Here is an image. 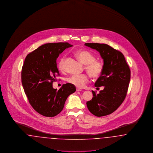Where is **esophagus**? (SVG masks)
Wrapping results in <instances>:
<instances>
[{"instance_id":"1","label":"esophagus","mask_w":153,"mask_h":153,"mask_svg":"<svg viewBox=\"0 0 153 153\" xmlns=\"http://www.w3.org/2000/svg\"><path fill=\"white\" fill-rule=\"evenodd\" d=\"M76 91H79V92H81V91H82V89H80V88H76Z\"/></svg>"}]
</instances>
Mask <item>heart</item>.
<instances>
[{
    "label": "heart",
    "instance_id": "1",
    "mask_svg": "<svg viewBox=\"0 0 153 153\" xmlns=\"http://www.w3.org/2000/svg\"><path fill=\"white\" fill-rule=\"evenodd\" d=\"M75 55L82 64L85 65V69L92 78L97 79L101 76L104 71L103 64L96 60L92 53L86 50H81L76 51ZM65 59L64 56L58 61V68L61 72L65 71ZM66 81L76 87L82 88L87 83L88 76L86 74H73L68 77Z\"/></svg>",
    "mask_w": 153,
    "mask_h": 153
}]
</instances>
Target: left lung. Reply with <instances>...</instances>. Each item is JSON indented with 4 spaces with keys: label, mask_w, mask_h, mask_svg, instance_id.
I'll return each mask as SVG.
<instances>
[{
    "label": "left lung",
    "mask_w": 153,
    "mask_h": 153,
    "mask_svg": "<svg viewBox=\"0 0 153 153\" xmlns=\"http://www.w3.org/2000/svg\"><path fill=\"white\" fill-rule=\"evenodd\" d=\"M85 46L99 51L104 61V71L97 80V88L103 86L98 94L92 91L93 98L87 102L88 109L96 117L106 116L116 111L127 93L131 71L123 54L105 44L85 43Z\"/></svg>",
    "instance_id": "obj_1"
}]
</instances>
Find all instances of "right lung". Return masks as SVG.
<instances>
[{"instance_id":"obj_1","label":"right lung","mask_w":153,"mask_h":153,"mask_svg":"<svg viewBox=\"0 0 153 153\" xmlns=\"http://www.w3.org/2000/svg\"><path fill=\"white\" fill-rule=\"evenodd\" d=\"M68 42L44 44L31 52L25 59L21 79L25 92L34 109L46 117H54L64 107L68 97L76 91L75 86L64 84L58 91L53 83L59 76L57 58L66 48Z\"/></svg>"}]
</instances>
